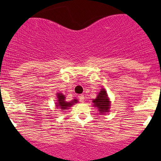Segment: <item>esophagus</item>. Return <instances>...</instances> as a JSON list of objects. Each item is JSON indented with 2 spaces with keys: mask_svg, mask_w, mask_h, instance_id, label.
Returning a JSON list of instances; mask_svg holds the SVG:
<instances>
[{
  "mask_svg": "<svg viewBox=\"0 0 161 161\" xmlns=\"http://www.w3.org/2000/svg\"><path fill=\"white\" fill-rule=\"evenodd\" d=\"M78 97H79V99L80 100V101H84V99H85V96H84V94H79Z\"/></svg>",
  "mask_w": 161,
  "mask_h": 161,
  "instance_id": "34e87169",
  "label": "esophagus"
}]
</instances>
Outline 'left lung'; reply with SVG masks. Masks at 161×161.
<instances>
[{"label": "left lung", "instance_id": "1", "mask_svg": "<svg viewBox=\"0 0 161 161\" xmlns=\"http://www.w3.org/2000/svg\"><path fill=\"white\" fill-rule=\"evenodd\" d=\"M94 107H97L100 113L103 114L108 112L110 109V101L108 97L106 91L103 89L100 90V92L98 93L97 98L93 100Z\"/></svg>", "mask_w": 161, "mask_h": 161}]
</instances>
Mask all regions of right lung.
Segmentation results:
<instances>
[{
	"label": "right lung",
	"mask_w": 161,
	"mask_h": 161,
	"mask_svg": "<svg viewBox=\"0 0 161 161\" xmlns=\"http://www.w3.org/2000/svg\"><path fill=\"white\" fill-rule=\"evenodd\" d=\"M58 103H56L57 107L61 108V110L68 109L69 108H70L71 105H73L75 103H77L78 102L77 100H73V101H71V102L64 101L65 97H64V96L61 93L58 94Z\"/></svg>",
	"instance_id": "add662e5"
}]
</instances>
